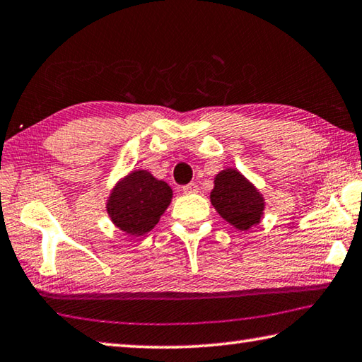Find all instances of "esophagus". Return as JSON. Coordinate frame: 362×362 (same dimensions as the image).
<instances>
[{"label": "esophagus", "mask_w": 362, "mask_h": 362, "mask_svg": "<svg viewBox=\"0 0 362 362\" xmlns=\"http://www.w3.org/2000/svg\"><path fill=\"white\" fill-rule=\"evenodd\" d=\"M182 191H183V193H185V194L196 193V191H197V185H196V183H188V185L182 187Z\"/></svg>", "instance_id": "obj_1"}]
</instances>
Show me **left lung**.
Segmentation results:
<instances>
[{
    "label": "left lung",
    "instance_id": "left-lung-1",
    "mask_svg": "<svg viewBox=\"0 0 362 362\" xmlns=\"http://www.w3.org/2000/svg\"><path fill=\"white\" fill-rule=\"evenodd\" d=\"M210 202L224 221L238 230L257 226L264 218L265 199L256 185L235 168H226L214 179Z\"/></svg>",
    "mask_w": 362,
    "mask_h": 362
}]
</instances>
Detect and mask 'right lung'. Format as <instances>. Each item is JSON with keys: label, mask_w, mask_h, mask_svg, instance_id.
I'll return each mask as SVG.
<instances>
[{"label": "right lung", "mask_w": 362, "mask_h": 362, "mask_svg": "<svg viewBox=\"0 0 362 362\" xmlns=\"http://www.w3.org/2000/svg\"><path fill=\"white\" fill-rule=\"evenodd\" d=\"M173 199V189L146 169H134L111 188L106 214L111 223L132 238L151 232Z\"/></svg>", "instance_id": "add662e5"}]
</instances>
